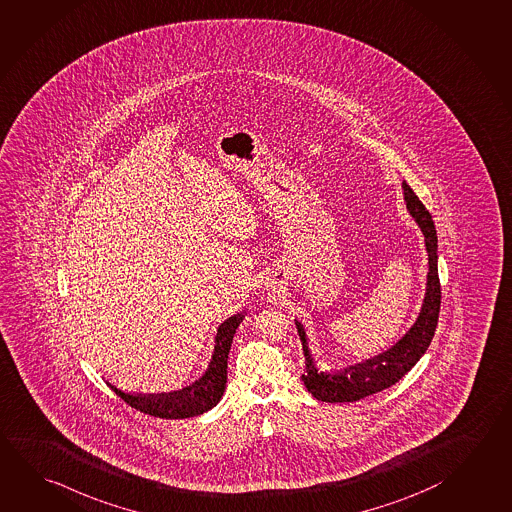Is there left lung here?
I'll return each mask as SVG.
<instances>
[{
  "label": "left lung",
  "mask_w": 512,
  "mask_h": 512,
  "mask_svg": "<svg viewBox=\"0 0 512 512\" xmlns=\"http://www.w3.org/2000/svg\"><path fill=\"white\" fill-rule=\"evenodd\" d=\"M404 202L409 214L417 222L424 234V243L428 251V281L426 296L422 301L419 317L411 325L406 335L386 350L384 354L375 355L366 363L355 364L341 372H323L316 366L314 357L308 348L307 332L303 325L296 321L299 339L303 343L305 354V370L301 375L307 390L312 397L323 402H355L373 393L386 390L399 382L406 373L419 363L420 357L426 354L431 339L435 335L440 312V279H438V240L435 223L428 209L420 202L413 189L402 182Z\"/></svg>",
  "instance_id": "1"
}]
</instances>
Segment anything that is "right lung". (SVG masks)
Returning <instances> with one entry per match:
<instances>
[{
	"label": "right lung",
	"instance_id": "obj_1",
	"mask_svg": "<svg viewBox=\"0 0 512 512\" xmlns=\"http://www.w3.org/2000/svg\"><path fill=\"white\" fill-rule=\"evenodd\" d=\"M243 321V314L225 319L218 326L214 337V352L211 363L207 366L204 375L193 382L191 386L171 393H158V395H140V393H126L115 388L108 382L119 397L128 406L137 409L158 419H189L202 415L205 411L214 408L222 399L225 382H227V357L233 344L236 328Z\"/></svg>",
	"mask_w": 512,
	"mask_h": 512
}]
</instances>
